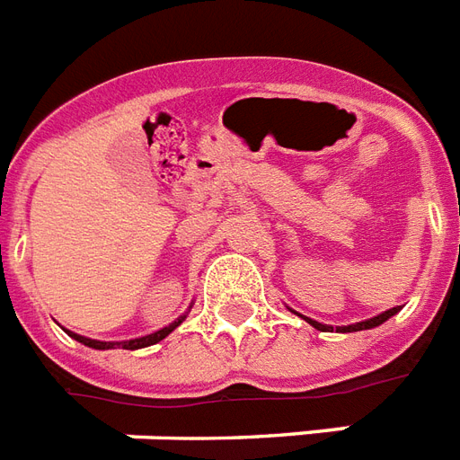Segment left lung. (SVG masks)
Masks as SVG:
<instances>
[{
    "label": "left lung",
    "instance_id": "obj_1",
    "mask_svg": "<svg viewBox=\"0 0 460 460\" xmlns=\"http://www.w3.org/2000/svg\"><path fill=\"white\" fill-rule=\"evenodd\" d=\"M393 314H397V307L387 309V312H383V314L373 316V319H368V322H358V324H351V326H339V332H343V334H346V332H363V329H373V326H377V324H383V322H387V319H390V316H393ZM307 322H309V324H312V326H314V329H319V332H334L332 326L319 324V322H312V319H307Z\"/></svg>",
    "mask_w": 460,
    "mask_h": 460
}]
</instances>
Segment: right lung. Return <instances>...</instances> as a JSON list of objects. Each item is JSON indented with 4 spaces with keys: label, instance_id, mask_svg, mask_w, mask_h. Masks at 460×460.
I'll return each instance as SVG.
<instances>
[{
    "label": "right lung",
    "instance_id": "obj_1",
    "mask_svg": "<svg viewBox=\"0 0 460 460\" xmlns=\"http://www.w3.org/2000/svg\"><path fill=\"white\" fill-rule=\"evenodd\" d=\"M185 316H180L175 324L165 326V329H161V332H155V334H148V336H141V339H131V341H94V339H84V336L80 334H73V332H67V334L73 336V339H77L80 343H84V346H90V349H100V351H104V349H114V346H121V349H126V351H136V349H146V346H153V343H158L161 339H165V336L175 329V326L182 322Z\"/></svg>",
    "mask_w": 460,
    "mask_h": 460
}]
</instances>
